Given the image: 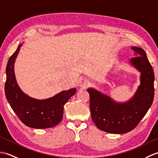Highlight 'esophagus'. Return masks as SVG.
<instances>
[{"label": "esophagus", "instance_id": "obj_1", "mask_svg": "<svg viewBox=\"0 0 158 158\" xmlns=\"http://www.w3.org/2000/svg\"><path fill=\"white\" fill-rule=\"evenodd\" d=\"M89 85V81L88 80L85 78H82L80 79L79 81V86L82 88L83 89H85L86 88H88Z\"/></svg>", "mask_w": 158, "mask_h": 158}]
</instances>
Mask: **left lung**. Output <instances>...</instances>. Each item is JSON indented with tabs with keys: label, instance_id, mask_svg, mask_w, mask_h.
<instances>
[{
	"label": "left lung",
	"instance_id": "left-lung-1",
	"mask_svg": "<svg viewBox=\"0 0 158 158\" xmlns=\"http://www.w3.org/2000/svg\"><path fill=\"white\" fill-rule=\"evenodd\" d=\"M131 49L136 56L130 59L131 64L140 72V85L132 98L119 103L94 89H87L92 121L98 129L106 132L125 134L135 129L153 101V69L143 49L137 47Z\"/></svg>",
	"mask_w": 158,
	"mask_h": 158
}]
</instances>
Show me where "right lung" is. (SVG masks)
<instances>
[{
    "label": "right lung",
    "mask_w": 158,
    "mask_h": 158,
    "mask_svg": "<svg viewBox=\"0 0 158 158\" xmlns=\"http://www.w3.org/2000/svg\"><path fill=\"white\" fill-rule=\"evenodd\" d=\"M19 45L10 57L6 68V79L5 92L6 100L13 111L26 126L32 128H49L61 122L64 106L77 92L76 88L62 91L48 99L36 100L25 94L17 83L14 63L18 56Z\"/></svg>",
    "instance_id": "right-lung-1"
}]
</instances>
